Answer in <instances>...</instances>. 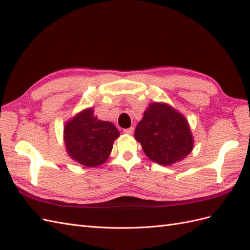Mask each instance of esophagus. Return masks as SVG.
Listing matches in <instances>:
<instances>
[{
    "mask_svg": "<svg viewBox=\"0 0 250 250\" xmlns=\"http://www.w3.org/2000/svg\"><path fill=\"white\" fill-rule=\"evenodd\" d=\"M124 132L125 134H132L134 132V128L133 126H131V128H128V129H125L124 130Z\"/></svg>",
    "mask_w": 250,
    "mask_h": 250,
    "instance_id": "obj_1",
    "label": "esophagus"
}]
</instances>
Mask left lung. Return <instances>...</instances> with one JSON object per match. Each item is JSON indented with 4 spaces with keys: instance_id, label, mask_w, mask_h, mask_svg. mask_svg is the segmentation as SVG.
<instances>
[{
    "instance_id": "obj_1",
    "label": "left lung",
    "mask_w": 250,
    "mask_h": 250,
    "mask_svg": "<svg viewBox=\"0 0 250 250\" xmlns=\"http://www.w3.org/2000/svg\"><path fill=\"white\" fill-rule=\"evenodd\" d=\"M145 155L161 166L182 161L193 149V136L186 117L171 105H148L134 132Z\"/></svg>"
}]
</instances>
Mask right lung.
<instances>
[{"instance_id": "obj_1", "label": "right lung", "mask_w": 250, "mask_h": 250, "mask_svg": "<svg viewBox=\"0 0 250 250\" xmlns=\"http://www.w3.org/2000/svg\"><path fill=\"white\" fill-rule=\"evenodd\" d=\"M89 107L66 121L63 140L68 157L83 167H97L107 160L119 131L109 121L94 116Z\"/></svg>"}]
</instances>
